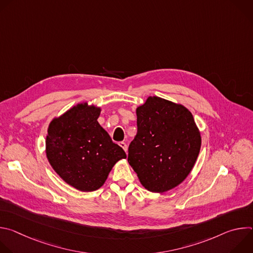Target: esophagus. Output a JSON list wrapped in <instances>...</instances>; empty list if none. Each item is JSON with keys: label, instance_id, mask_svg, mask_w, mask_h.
Segmentation results:
<instances>
[{"label": "esophagus", "instance_id": "esophagus-1", "mask_svg": "<svg viewBox=\"0 0 253 253\" xmlns=\"http://www.w3.org/2000/svg\"><path fill=\"white\" fill-rule=\"evenodd\" d=\"M119 145L122 147V149H123L125 152H127V145H126L125 142H120Z\"/></svg>", "mask_w": 253, "mask_h": 253}]
</instances>
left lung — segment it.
<instances>
[{"label":"left lung","mask_w":253,"mask_h":253,"mask_svg":"<svg viewBox=\"0 0 253 253\" xmlns=\"http://www.w3.org/2000/svg\"><path fill=\"white\" fill-rule=\"evenodd\" d=\"M137 134L128 162L142 186L163 193L181 184L197 160L201 135L192 113L179 103L149 96L136 108Z\"/></svg>","instance_id":"left-lung-1"}]
</instances>
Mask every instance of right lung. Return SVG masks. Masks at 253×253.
<instances>
[{
    "mask_svg": "<svg viewBox=\"0 0 253 253\" xmlns=\"http://www.w3.org/2000/svg\"><path fill=\"white\" fill-rule=\"evenodd\" d=\"M100 114V106L80 102L54 117L47 130L50 165L67 184L83 192L102 187L113 166L127 157L99 124Z\"/></svg>",
    "mask_w": 253,
    "mask_h": 253,
    "instance_id": "right-lung-1",
    "label": "right lung"
}]
</instances>
